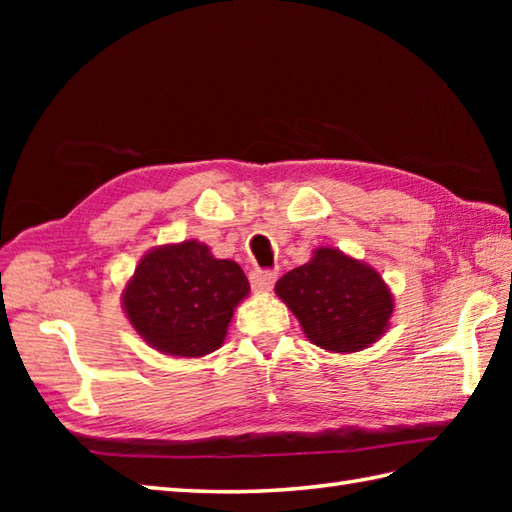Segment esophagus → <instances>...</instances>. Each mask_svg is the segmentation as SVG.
I'll return each mask as SVG.
<instances>
[{
	"instance_id": "obj_1",
	"label": "esophagus",
	"mask_w": 512,
	"mask_h": 512,
	"mask_svg": "<svg viewBox=\"0 0 512 512\" xmlns=\"http://www.w3.org/2000/svg\"><path fill=\"white\" fill-rule=\"evenodd\" d=\"M275 281H277L275 270H259L257 268V270H253V273H250V286H253V290H257V292L273 290Z\"/></svg>"
}]
</instances>
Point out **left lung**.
<instances>
[{"mask_svg":"<svg viewBox=\"0 0 512 512\" xmlns=\"http://www.w3.org/2000/svg\"><path fill=\"white\" fill-rule=\"evenodd\" d=\"M275 292L314 345L339 354L376 343L394 312L383 277L336 248L314 250L308 264L277 281Z\"/></svg>","mask_w":512,"mask_h":512,"instance_id":"left-lung-1","label":"left lung"}]
</instances>
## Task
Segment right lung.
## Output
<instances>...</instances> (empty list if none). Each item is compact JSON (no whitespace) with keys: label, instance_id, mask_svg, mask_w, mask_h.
I'll return each instance as SVG.
<instances>
[{"label":"right lung","instance_id":"add662e5","mask_svg":"<svg viewBox=\"0 0 512 512\" xmlns=\"http://www.w3.org/2000/svg\"><path fill=\"white\" fill-rule=\"evenodd\" d=\"M248 292L239 264L215 259L209 246L187 239L140 259L123 290V308L154 350L198 358L224 343L233 312Z\"/></svg>","mask_w":512,"mask_h":512}]
</instances>
